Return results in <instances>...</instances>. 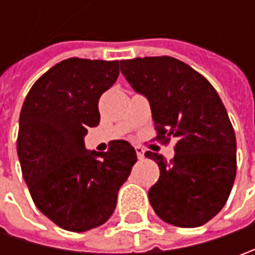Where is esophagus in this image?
I'll return each mask as SVG.
<instances>
[{
	"mask_svg": "<svg viewBox=\"0 0 255 255\" xmlns=\"http://www.w3.org/2000/svg\"><path fill=\"white\" fill-rule=\"evenodd\" d=\"M134 150H136V154H137L139 159H143V157H144V149H143L142 146H136Z\"/></svg>",
	"mask_w": 255,
	"mask_h": 255,
	"instance_id": "1",
	"label": "esophagus"
}]
</instances>
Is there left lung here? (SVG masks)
Wrapping results in <instances>:
<instances>
[{
  "instance_id": "left-lung-1",
  "label": "left lung",
  "mask_w": 255,
  "mask_h": 255,
  "mask_svg": "<svg viewBox=\"0 0 255 255\" xmlns=\"http://www.w3.org/2000/svg\"><path fill=\"white\" fill-rule=\"evenodd\" d=\"M121 71L150 103L156 140L177 139L170 162L144 153L160 169L149 190L153 210L177 227L206 224L224 207L237 170L236 134L219 93L203 75L171 56L121 61Z\"/></svg>"
}]
</instances>
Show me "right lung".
I'll list each match as a JSON object with an SVG mask.
<instances>
[{
    "mask_svg": "<svg viewBox=\"0 0 255 255\" xmlns=\"http://www.w3.org/2000/svg\"><path fill=\"white\" fill-rule=\"evenodd\" d=\"M119 76V61L69 58L46 71L25 98L16 139L21 170L39 211L56 226L82 233L112 216L136 152L113 140L105 153L86 150L99 125V98Z\"/></svg>",
    "mask_w": 255,
    "mask_h": 255,
    "instance_id": "right-lung-1",
    "label": "right lung"
}]
</instances>
